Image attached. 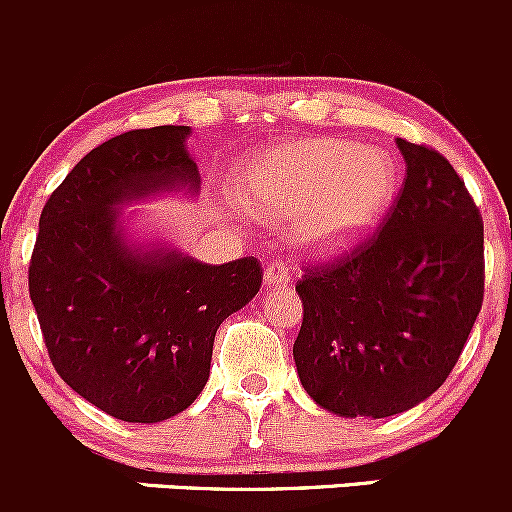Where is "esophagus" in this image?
<instances>
[{
	"instance_id": "obj_1",
	"label": "esophagus",
	"mask_w": 512,
	"mask_h": 512,
	"mask_svg": "<svg viewBox=\"0 0 512 512\" xmlns=\"http://www.w3.org/2000/svg\"><path fill=\"white\" fill-rule=\"evenodd\" d=\"M263 281H266V288H283L291 283V273H288V266L283 261L268 263L266 271H263Z\"/></svg>"
}]
</instances>
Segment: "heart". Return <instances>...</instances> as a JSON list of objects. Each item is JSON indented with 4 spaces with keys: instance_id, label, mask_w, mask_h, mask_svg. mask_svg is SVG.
Returning a JSON list of instances; mask_svg holds the SVG:
<instances>
[{
    "instance_id": "obj_1",
    "label": "heart",
    "mask_w": 512,
    "mask_h": 512,
    "mask_svg": "<svg viewBox=\"0 0 512 512\" xmlns=\"http://www.w3.org/2000/svg\"><path fill=\"white\" fill-rule=\"evenodd\" d=\"M401 186L388 151L351 139L291 141L254 156L234 179L249 214L288 224L301 249L336 254L361 241L393 204Z\"/></svg>"
}]
</instances>
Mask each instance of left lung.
<instances>
[{"mask_svg":"<svg viewBox=\"0 0 512 512\" xmlns=\"http://www.w3.org/2000/svg\"><path fill=\"white\" fill-rule=\"evenodd\" d=\"M406 179L381 226L333 261L303 266L293 361L336 416L388 418L438 391L485 288L483 216L443 154L396 141Z\"/></svg>","mask_w":512,"mask_h":512,"instance_id":"left-lung-1","label":"left lung"}]
</instances>
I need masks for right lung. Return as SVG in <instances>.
I'll use <instances>...</instances> for the list:
<instances>
[{"label":"right lung","instance_id":"right-lung-1","mask_svg":"<svg viewBox=\"0 0 512 512\" xmlns=\"http://www.w3.org/2000/svg\"><path fill=\"white\" fill-rule=\"evenodd\" d=\"M189 126L114 136L74 166L39 216L29 296L54 371L91 406L159 423L204 391L216 328L261 288L254 256L209 266L126 239L116 206L199 191Z\"/></svg>","mask_w":512,"mask_h":512}]
</instances>
